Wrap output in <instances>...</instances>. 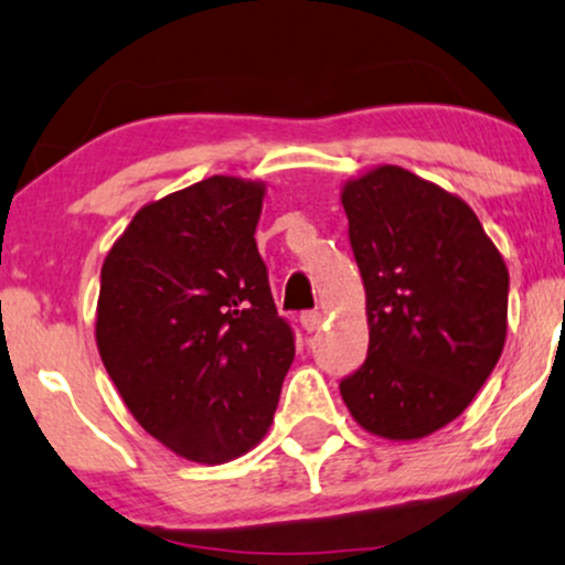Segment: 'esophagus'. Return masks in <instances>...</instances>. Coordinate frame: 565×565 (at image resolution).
<instances>
[{
    "label": "esophagus",
    "mask_w": 565,
    "mask_h": 565,
    "mask_svg": "<svg viewBox=\"0 0 565 565\" xmlns=\"http://www.w3.org/2000/svg\"><path fill=\"white\" fill-rule=\"evenodd\" d=\"M323 316L319 313V310H305V313H300V323L305 332H316V329L321 327Z\"/></svg>",
    "instance_id": "34e87169"
}]
</instances>
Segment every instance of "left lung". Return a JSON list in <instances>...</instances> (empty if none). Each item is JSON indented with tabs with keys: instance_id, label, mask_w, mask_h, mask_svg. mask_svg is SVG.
Returning a JSON list of instances; mask_svg holds the SVG:
<instances>
[{
	"instance_id": "obj_1",
	"label": "left lung",
	"mask_w": 565,
	"mask_h": 565,
	"mask_svg": "<svg viewBox=\"0 0 565 565\" xmlns=\"http://www.w3.org/2000/svg\"><path fill=\"white\" fill-rule=\"evenodd\" d=\"M366 289V361L340 380L350 414L391 440L457 419L497 366L510 276L481 220L444 188L385 164L342 191Z\"/></svg>"
}]
</instances>
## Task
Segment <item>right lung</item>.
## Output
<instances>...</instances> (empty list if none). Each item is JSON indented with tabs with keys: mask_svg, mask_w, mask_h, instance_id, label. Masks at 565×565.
I'll return each instance as SVG.
<instances>
[{
	"mask_svg": "<svg viewBox=\"0 0 565 565\" xmlns=\"http://www.w3.org/2000/svg\"><path fill=\"white\" fill-rule=\"evenodd\" d=\"M260 212V183L215 174L142 206L100 270L103 366L132 417L193 462H228L268 433L295 359Z\"/></svg>",
	"mask_w": 565,
	"mask_h": 565,
	"instance_id": "add662e5",
	"label": "right lung"
}]
</instances>
